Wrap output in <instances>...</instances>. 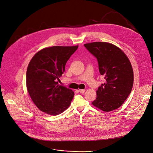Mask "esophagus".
Here are the masks:
<instances>
[{"label": "esophagus", "mask_w": 153, "mask_h": 153, "mask_svg": "<svg viewBox=\"0 0 153 153\" xmlns=\"http://www.w3.org/2000/svg\"><path fill=\"white\" fill-rule=\"evenodd\" d=\"M79 91L80 92V93H84L85 92V89H79Z\"/></svg>", "instance_id": "obj_1"}]
</instances>
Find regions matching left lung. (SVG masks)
I'll return each mask as SVG.
<instances>
[{"label": "left lung", "instance_id": "left-lung-1", "mask_svg": "<svg viewBox=\"0 0 153 153\" xmlns=\"http://www.w3.org/2000/svg\"><path fill=\"white\" fill-rule=\"evenodd\" d=\"M84 45L97 59L100 73L106 79L96 91L97 96L92 105L106 112L119 108L133 84V70L128 57L121 48L109 42H93Z\"/></svg>", "mask_w": 153, "mask_h": 153}]
</instances>
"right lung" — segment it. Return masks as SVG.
<instances>
[{
  "label": "right lung",
  "instance_id": "right-lung-1",
  "mask_svg": "<svg viewBox=\"0 0 153 153\" xmlns=\"http://www.w3.org/2000/svg\"><path fill=\"white\" fill-rule=\"evenodd\" d=\"M78 45L53 46L38 51L31 59L26 72V87L35 106L42 112L57 115L70 106L74 92L59 85L57 80Z\"/></svg>",
  "mask_w": 153,
  "mask_h": 153
}]
</instances>
